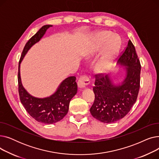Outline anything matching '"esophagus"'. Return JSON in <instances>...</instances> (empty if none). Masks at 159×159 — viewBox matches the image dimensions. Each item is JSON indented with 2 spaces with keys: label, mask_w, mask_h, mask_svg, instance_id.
Instances as JSON below:
<instances>
[{
  "label": "esophagus",
  "mask_w": 159,
  "mask_h": 159,
  "mask_svg": "<svg viewBox=\"0 0 159 159\" xmlns=\"http://www.w3.org/2000/svg\"><path fill=\"white\" fill-rule=\"evenodd\" d=\"M90 83L89 78L87 76V75H82V76L79 79L77 84L79 88H86L87 85H88Z\"/></svg>",
  "instance_id": "1"
}]
</instances>
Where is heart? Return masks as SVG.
Returning <instances> with one entry per match:
<instances>
[{"label": "heart", "instance_id": "b5f03b06", "mask_svg": "<svg viewBox=\"0 0 159 159\" xmlns=\"http://www.w3.org/2000/svg\"><path fill=\"white\" fill-rule=\"evenodd\" d=\"M121 45L120 38L113 35L110 31H104L98 33L95 38V48L97 49H102L105 47V54L97 64V70L99 72H104L110 66L119 52Z\"/></svg>", "mask_w": 159, "mask_h": 159}]
</instances>
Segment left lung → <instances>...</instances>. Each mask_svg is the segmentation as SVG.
I'll return each instance as SVG.
<instances>
[{
    "label": "left lung",
    "instance_id": "1",
    "mask_svg": "<svg viewBox=\"0 0 159 159\" xmlns=\"http://www.w3.org/2000/svg\"><path fill=\"white\" fill-rule=\"evenodd\" d=\"M118 63L124 66L126 70V78L121 84H113L108 75H95L93 88L95 98L90 112L94 118L104 123H112L124 117L135 103L139 94L141 66L130 40Z\"/></svg>",
    "mask_w": 159,
    "mask_h": 159
}]
</instances>
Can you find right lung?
Returning a JSON list of instances; mask_svg holds the SVG:
<instances>
[{
	"label": "right lung",
	"mask_w": 159,
	"mask_h": 159,
	"mask_svg": "<svg viewBox=\"0 0 159 159\" xmlns=\"http://www.w3.org/2000/svg\"><path fill=\"white\" fill-rule=\"evenodd\" d=\"M52 26V25H45L27 42L20 58L18 71L19 93L21 103L31 117L37 122L47 124L60 121L68 113L71 99L77 92L76 77L71 76L66 78L50 97L43 98H37L30 95L22 86L20 66L30 48L39 42L44 36L46 30Z\"/></svg>",
	"instance_id": "add662e5"
}]
</instances>
